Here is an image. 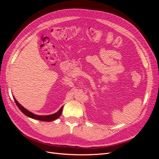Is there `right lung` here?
Wrapping results in <instances>:
<instances>
[{"mask_svg":"<svg viewBox=\"0 0 159 159\" xmlns=\"http://www.w3.org/2000/svg\"><path fill=\"white\" fill-rule=\"evenodd\" d=\"M14 102H15L16 104L17 105L18 107L19 108V109H20L24 114L26 115L27 117H29L30 118L37 119V120H40V121H54V120L57 119L60 116L61 114V112H62V109H63V107H61L58 111L56 112L54 114L50 115H35L33 113L29 111H28L26 109L22 107V105L17 102L16 99L14 98Z\"/></svg>","mask_w":159,"mask_h":159,"instance_id":"right-lung-1","label":"right lung"}]
</instances>
